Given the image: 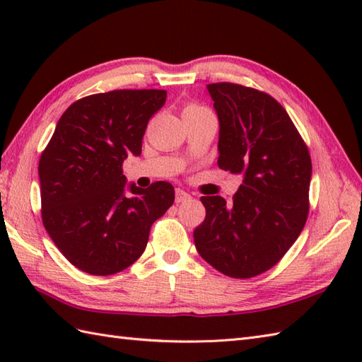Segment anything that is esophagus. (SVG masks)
<instances>
[{
	"label": "esophagus",
	"instance_id": "esophagus-1",
	"mask_svg": "<svg viewBox=\"0 0 362 362\" xmlns=\"http://www.w3.org/2000/svg\"><path fill=\"white\" fill-rule=\"evenodd\" d=\"M189 197H191V196L187 193V191H183V189H180V188L175 189V202H177V204L185 202V201H188Z\"/></svg>",
	"mask_w": 362,
	"mask_h": 362
}]
</instances>
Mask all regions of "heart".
Segmentation results:
<instances>
[{
	"label": "heart",
	"instance_id": "1",
	"mask_svg": "<svg viewBox=\"0 0 362 362\" xmlns=\"http://www.w3.org/2000/svg\"><path fill=\"white\" fill-rule=\"evenodd\" d=\"M209 109L204 105H199V104H187L185 109H183V113H202L206 112Z\"/></svg>",
	"mask_w": 362,
	"mask_h": 362
}]
</instances>
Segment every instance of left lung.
<instances>
[{
    "instance_id": "1",
    "label": "left lung",
    "mask_w": 362,
    "mask_h": 362,
    "mask_svg": "<svg viewBox=\"0 0 362 362\" xmlns=\"http://www.w3.org/2000/svg\"><path fill=\"white\" fill-rule=\"evenodd\" d=\"M219 118L218 165L244 180L227 204L202 196L206 214L194 244L206 263L233 279L274 267L305 227L311 157L279 101L240 83H209Z\"/></svg>"
}]
</instances>
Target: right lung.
<instances>
[{
  "mask_svg": "<svg viewBox=\"0 0 362 362\" xmlns=\"http://www.w3.org/2000/svg\"><path fill=\"white\" fill-rule=\"evenodd\" d=\"M165 90H113L73 103L38 161L42 221L64 257L91 275L124 271L141 257L153 222L174 204V187L134 183L122 163L140 156Z\"/></svg>",
  "mask_w": 362,
  "mask_h": 362,
  "instance_id": "right-lung-1",
  "label": "right lung"
}]
</instances>
